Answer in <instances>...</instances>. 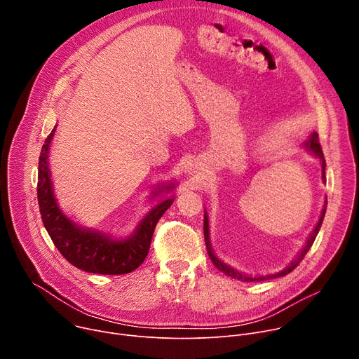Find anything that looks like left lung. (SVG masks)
<instances>
[{"mask_svg": "<svg viewBox=\"0 0 359 359\" xmlns=\"http://www.w3.org/2000/svg\"><path fill=\"white\" fill-rule=\"evenodd\" d=\"M305 147L309 149V150H311L314 155L321 161V166H323V179H325V159H324V153H323V149H321V144H320V140H318V133L317 132H314L313 135H311V137H310V140H306L305 142ZM325 208H324V210H323V213H321V217H320V220H318V224L316 226V229L313 230V233H311V236H310V238H309V241H306V244H305V247L301 250V252L298 254V257L291 263V266H288L284 271H280V273H277V274H273V276H267V277H248V276H244V274H241V273H238V271H236L234 269H231V267H229L227 264H224L223 262H220L216 255L213 254V250H212V245H210V241H209V220H208V216L204 215V240H206V247H208V252H209V257H210V260L213 262V264L220 270V271H223L226 276H229V277H231V278H237V280H240V281H245V283H251V281H264V280H270V278H277V277H283V276H287V274H290L301 262H302V259H304V255L309 252V250L311 248V245H313V243H314V240H316V237H317V234H318V231H320V229H321V224H323V220H324V216H325Z\"/></svg>", "mask_w": 359, "mask_h": 359, "instance_id": "1", "label": "left lung"}]
</instances>
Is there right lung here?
Segmentation results:
<instances>
[{"label":"right lung","instance_id":"1","mask_svg":"<svg viewBox=\"0 0 359 359\" xmlns=\"http://www.w3.org/2000/svg\"><path fill=\"white\" fill-rule=\"evenodd\" d=\"M55 130L57 126L48 135L41 149L36 187L42 223L50 240L64 257L82 271L105 276L132 273L144 262L153 231L161 217L172 206L173 198H168L153 208L135 234L126 240H112L99 231L78 227L58 208L49 177L48 149ZM165 189H170V186ZM159 191L162 190L159 189Z\"/></svg>","mask_w":359,"mask_h":359}]
</instances>
